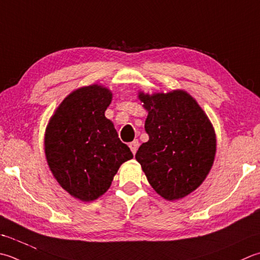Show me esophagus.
<instances>
[{
	"label": "esophagus",
	"mask_w": 260,
	"mask_h": 260,
	"mask_svg": "<svg viewBox=\"0 0 260 260\" xmlns=\"http://www.w3.org/2000/svg\"><path fill=\"white\" fill-rule=\"evenodd\" d=\"M139 145H140V143H139V141H137V140L131 142V143L128 144V146H129V149L132 151V153H133V154L136 153L137 149H139Z\"/></svg>",
	"instance_id": "1"
}]
</instances>
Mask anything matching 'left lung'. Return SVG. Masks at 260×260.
<instances>
[{
    "label": "left lung",
    "instance_id": "1",
    "mask_svg": "<svg viewBox=\"0 0 260 260\" xmlns=\"http://www.w3.org/2000/svg\"><path fill=\"white\" fill-rule=\"evenodd\" d=\"M137 98L147 111L149 141L135 159L152 188L174 202L196 190L212 169L216 134L210 118L185 90L144 93Z\"/></svg>",
    "mask_w": 260,
    "mask_h": 260
}]
</instances>
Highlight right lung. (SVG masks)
Masks as SVG:
<instances>
[{"label": "right lung", "mask_w": 260, "mask_h": 260, "mask_svg": "<svg viewBox=\"0 0 260 260\" xmlns=\"http://www.w3.org/2000/svg\"><path fill=\"white\" fill-rule=\"evenodd\" d=\"M111 91L91 84L72 91L56 108L45 131L46 160L71 196L92 202L109 189L124 162L133 159L105 111Z\"/></svg>", "instance_id": "add662e5"}]
</instances>
